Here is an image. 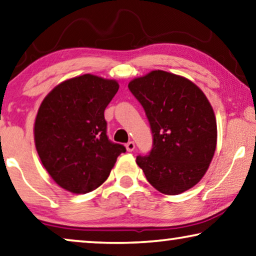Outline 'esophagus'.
<instances>
[{
	"instance_id": "obj_1",
	"label": "esophagus",
	"mask_w": 256,
	"mask_h": 256,
	"mask_svg": "<svg viewBox=\"0 0 256 256\" xmlns=\"http://www.w3.org/2000/svg\"><path fill=\"white\" fill-rule=\"evenodd\" d=\"M125 146H126L128 152H133V150H134V148H136V144L133 142V141H128V142L125 144Z\"/></svg>"
}]
</instances>
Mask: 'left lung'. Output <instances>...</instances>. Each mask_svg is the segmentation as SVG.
Masks as SVG:
<instances>
[{
	"label": "left lung",
	"instance_id": "8db88e82",
	"mask_svg": "<svg viewBox=\"0 0 256 256\" xmlns=\"http://www.w3.org/2000/svg\"><path fill=\"white\" fill-rule=\"evenodd\" d=\"M150 122L152 146L136 156L147 180L161 193L180 194L200 182L216 150L214 110L188 79L156 70L128 84Z\"/></svg>",
	"mask_w": 256,
	"mask_h": 256
}]
</instances>
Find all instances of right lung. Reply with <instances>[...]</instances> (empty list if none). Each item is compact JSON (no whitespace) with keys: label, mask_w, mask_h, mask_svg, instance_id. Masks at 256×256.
Returning a JSON list of instances; mask_svg holds the SVG:
<instances>
[{"label":"right lung","mask_w":256,"mask_h":256,"mask_svg":"<svg viewBox=\"0 0 256 256\" xmlns=\"http://www.w3.org/2000/svg\"><path fill=\"white\" fill-rule=\"evenodd\" d=\"M118 88L115 80L84 74L60 84L41 104L36 147L46 170L64 190L85 194L98 188L126 152L106 136L104 110Z\"/></svg>","instance_id":"obj_1"}]
</instances>
